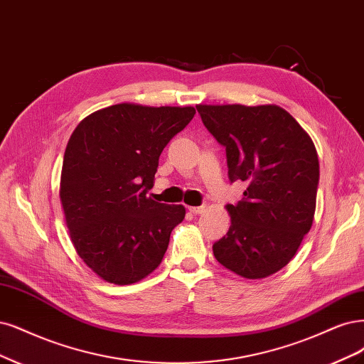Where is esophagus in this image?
Returning a JSON list of instances; mask_svg holds the SVG:
<instances>
[{
    "instance_id": "obj_1",
    "label": "esophagus",
    "mask_w": 364,
    "mask_h": 364,
    "mask_svg": "<svg viewBox=\"0 0 364 364\" xmlns=\"http://www.w3.org/2000/svg\"><path fill=\"white\" fill-rule=\"evenodd\" d=\"M188 210H190L194 215H198V214H203V212L206 210V206H188Z\"/></svg>"
}]
</instances>
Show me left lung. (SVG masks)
I'll return each instance as SVG.
<instances>
[{
  "label": "left lung",
  "mask_w": 364,
  "mask_h": 364,
  "mask_svg": "<svg viewBox=\"0 0 364 364\" xmlns=\"http://www.w3.org/2000/svg\"><path fill=\"white\" fill-rule=\"evenodd\" d=\"M206 129L225 147L230 182L248 186L228 205L229 232L212 245L223 267L263 279L291 262L316 209L319 161L299 123L277 105H196Z\"/></svg>",
  "instance_id": "1"
}]
</instances>
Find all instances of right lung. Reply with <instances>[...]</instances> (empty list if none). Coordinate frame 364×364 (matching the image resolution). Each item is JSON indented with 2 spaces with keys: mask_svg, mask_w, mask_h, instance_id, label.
Here are the masks:
<instances>
[{
  "mask_svg": "<svg viewBox=\"0 0 364 364\" xmlns=\"http://www.w3.org/2000/svg\"><path fill=\"white\" fill-rule=\"evenodd\" d=\"M196 114L193 107L117 104L87 116L63 158L60 200L70 241L99 277L131 284L155 271L182 205L147 196L159 155Z\"/></svg>",
  "mask_w": 364,
  "mask_h": 364,
  "instance_id": "right-lung-1",
  "label": "right lung"
}]
</instances>
